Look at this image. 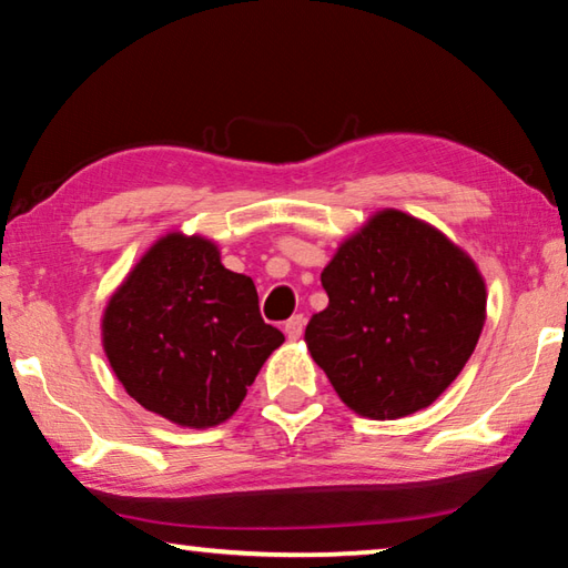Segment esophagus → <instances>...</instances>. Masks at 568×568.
<instances>
[{"instance_id": "1", "label": "esophagus", "mask_w": 568, "mask_h": 568, "mask_svg": "<svg viewBox=\"0 0 568 568\" xmlns=\"http://www.w3.org/2000/svg\"><path fill=\"white\" fill-rule=\"evenodd\" d=\"M285 335L291 341H297L303 335V331H305V315H293V318H287L285 321Z\"/></svg>"}]
</instances>
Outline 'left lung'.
I'll use <instances>...</instances> for the list:
<instances>
[{
  "mask_svg": "<svg viewBox=\"0 0 568 568\" xmlns=\"http://www.w3.org/2000/svg\"><path fill=\"white\" fill-rule=\"evenodd\" d=\"M321 283L328 307L307 323V351L345 406L368 418L430 406L464 371L486 321L474 261L400 210L345 240Z\"/></svg>",
  "mask_w": 568,
  "mask_h": 568,
  "instance_id": "left-lung-1",
  "label": "left lung"
}]
</instances>
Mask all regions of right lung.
Masks as SVG:
<instances>
[{
	"mask_svg": "<svg viewBox=\"0 0 568 568\" xmlns=\"http://www.w3.org/2000/svg\"><path fill=\"white\" fill-rule=\"evenodd\" d=\"M283 333L261 318L247 275L205 237L170 233L104 311L102 343L124 390L178 426L210 428L243 403Z\"/></svg>",
	"mask_w": 568,
	"mask_h": 568,
	"instance_id": "1",
	"label": "right lung"
}]
</instances>
